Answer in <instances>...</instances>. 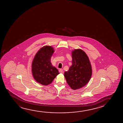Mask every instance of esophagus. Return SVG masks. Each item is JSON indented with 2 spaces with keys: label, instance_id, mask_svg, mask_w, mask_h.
Returning a JSON list of instances; mask_svg holds the SVG:
<instances>
[{
  "label": "esophagus",
  "instance_id": "34e87169",
  "mask_svg": "<svg viewBox=\"0 0 123 123\" xmlns=\"http://www.w3.org/2000/svg\"><path fill=\"white\" fill-rule=\"evenodd\" d=\"M59 72L63 74V70L62 69H60L59 70Z\"/></svg>",
  "mask_w": 123,
  "mask_h": 123
}]
</instances>
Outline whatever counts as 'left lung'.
<instances>
[{
	"instance_id": "1",
	"label": "left lung",
	"mask_w": 123,
	"mask_h": 123,
	"mask_svg": "<svg viewBox=\"0 0 123 123\" xmlns=\"http://www.w3.org/2000/svg\"><path fill=\"white\" fill-rule=\"evenodd\" d=\"M72 65L64 73L70 87L74 90L83 87L89 82L92 75L91 63L87 55L81 49L72 51Z\"/></svg>"
}]
</instances>
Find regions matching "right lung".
Instances as JSON below:
<instances>
[{"instance_id": "1", "label": "right lung", "mask_w": 123, "mask_h": 123, "mask_svg": "<svg viewBox=\"0 0 123 123\" xmlns=\"http://www.w3.org/2000/svg\"><path fill=\"white\" fill-rule=\"evenodd\" d=\"M55 50L50 46H44L39 49L32 61V76L36 81L43 85L50 84L60 74L51 62Z\"/></svg>"}]
</instances>
